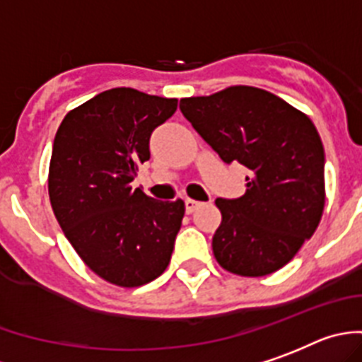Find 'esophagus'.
<instances>
[{"label":"esophagus","instance_id":"obj_1","mask_svg":"<svg viewBox=\"0 0 362 362\" xmlns=\"http://www.w3.org/2000/svg\"><path fill=\"white\" fill-rule=\"evenodd\" d=\"M200 205V202L193 200V198H187V200H185V211H187V213H193V211H197Z\"/></svg>","mask_w":362,"mask_h":362}]
</instances>
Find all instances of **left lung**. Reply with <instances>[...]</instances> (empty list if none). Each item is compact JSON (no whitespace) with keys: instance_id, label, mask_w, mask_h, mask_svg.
<instances>
[{"instance_id":"left-lung-1","label":"left lung","mask_w":362,"mask_h":362,"mask_svg":"<svg viewBox=\"0 0 362 362\" xmlns=\"http://www.w3.org/2000/svg\"><path fill=\"white\" fill-rule=\"evenodd\" d=\"M180 110L220 158L249 169L243 197L218 198L213 236L220 267L272 274L317 229L325 209V149L314 122L274 93L229 86L180 100Z\"/></svg>"}]
</instances>
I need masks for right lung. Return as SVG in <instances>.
<instances>
[{
	"instance_id": "add662e5",
	"label": "right lung",
	"mask_w": 362,
	"mask_h": 362,
	"mask_svg": "<svg viewBox=\"0 0 362 362\" xmlns=\"http://www.w3.org/2000/svg\"><path fill=\"white\" fill-rule=\"evenodd\" d=\"M177 104L112 88L68 112L55 133L48 169L52 209L79 258L112 285H146L171 259L184 200H153L132 182L149 160L153 129Z\"/></svg>"
}]
</instances>
